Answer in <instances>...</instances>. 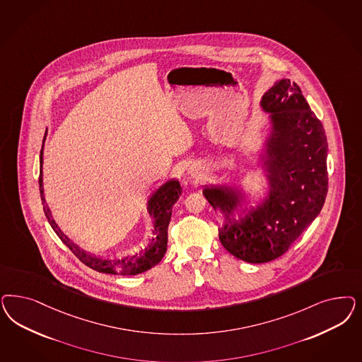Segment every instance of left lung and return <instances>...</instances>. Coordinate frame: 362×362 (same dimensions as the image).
I'll return each mask as SVG.
<instances>
[{
    "mask_svg": "<svg viewBox=\"0 0 362 362\" xmlns=\"http://www.w3.org/2000/svg\"><path fill=\"white\" fill-rule=\"evenodd\" d=\"M261 106L272 113L268 141L270 194L241 222L230 214L240 194L228 187H206L205 199L226 217L218 230L234 257L262 264L282 256L322 209L327 193V142L321 121L310 110L300 86L280 80L264 94Z\"/></svg>",
    "mask_w": 362,
    "mask_h": 362,
    "instance_id": "obj_1",
    "label": "left lung"
}]
</instances>
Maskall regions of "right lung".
<instances>
[{
	"mask_svg": "<svg viewBox=\"0 0 362 362\" xmlns=\"http://www.w3.org/2000/svg\"><path fill=\"white\" fill-rule=\"evenodd\" d=\"M47 136V134H45ZM45 140V139H44ZM44 148V145H42ZM40 194L44 205V211L47 216V221L53 230L59 235V240L69 247L71 253L77 257L86 267L93 269L100 273H109V274H119V276H134L146 272L153 267H156L166 252L168 245V226L172 217V208L181 196L182 190L178 181H169L157 190V193L149 201V213L154 218V230H153L152 241L149 246L142 249L140 253L133 256L124 257L122 259H103L85 253L78 246L74 245L69 238L59 230L57 223L52 218V213L47 208V202L44 199V187H42V149L40 153Z\"/></svg>",
	"mask_w": 362,
	"mask_h": 362,
	"instance_id": "obj_1",
	"label": "right lung"
}]
</instances>
